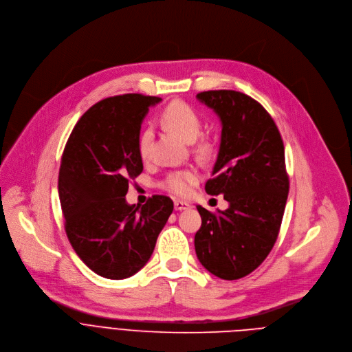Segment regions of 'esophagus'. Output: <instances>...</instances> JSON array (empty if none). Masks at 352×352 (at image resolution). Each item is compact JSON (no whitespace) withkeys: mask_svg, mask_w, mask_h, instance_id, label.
Masks as SVG:
<instances>
[{"mask_svg":"<svg viewBox=\"0 0 352 352\" xmlns=\"http://www.w3.org/2000/svg\"><path fill=\"white\" fill-rule=\"evenodd\" d=\"M189 207H190V204H189V203H186V201H182V200H175V201H174V208H175L177 211L188 210Z\"/></svg>","mask_w":352,"mask_h":352,"instance_id":"1","label":"esophagus"}]
</instances>
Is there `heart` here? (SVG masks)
<instances>
[{
  "instance_id": "b5f03b06",
  "label": "heart",
  "mask_w": 352,
  "mask_h": 352,
  "mask_svg": "<svg viewBox=\"0 0 352 352\" xmlns=\"http://www.w3.org/2000/svg\"><path fill=\"white\" fill-rule=\"evenodd\" d=\"M163 123L168 130L175 133L185 142H193L200 131H201V117L199 113L188 103L175 100L170 103L163 111ZM153 138V133L151 129L142 131L138 140V151L140 155L145 159L149 156L151 142ZM197 173L195 170H181L171 173L167 177L166 186L170 192L184 196L189 192L190 185L197 181Z\"/></svg>"
}]
</instances>
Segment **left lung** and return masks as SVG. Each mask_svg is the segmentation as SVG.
Instances as JSON below:
<instances>
[{
    "mask_svg": "<svg viewBox=\"0 0 352 352\" xmlns=\"http://www.w3.org/2000/svg\"><path fill=\"white\" fill-rule=\"evenodd\" d=\"M196 98L222 126L206 192L223 195L229 207L210 212L197 206L195 250L210 274L235 280L253 272L276 242L289 195L285 146L270 113L249 95L218 89Z\"/></svg>",
    "mask_w": 352,
    "mask_h": 352,
    "instance_id": "left-lung-1",
    "label": "left lung"
}]
</instances>
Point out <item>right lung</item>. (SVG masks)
I'll list each match as a JSON object with an SVG mask.
<instances>
[{
  "mask_svg": "<svg viewBox=\"0 0 352 352\" xmlns=\"http://www.w3.org/2000/svg\"><path fill=\"white\" fill-rule=\"evenodd\" d=\"M162 98L126 94L91 106L74 126L60 162L58 192L67 239L106 279H126L149 261L174 203L156 195L129 204V181L142 170L141 124Z\"/></svg>",
  "mask_w": 352,
  "mask_h": 352,
  "instance_id": "add662e5",
  "label": "right lung"
}]
</instances>
